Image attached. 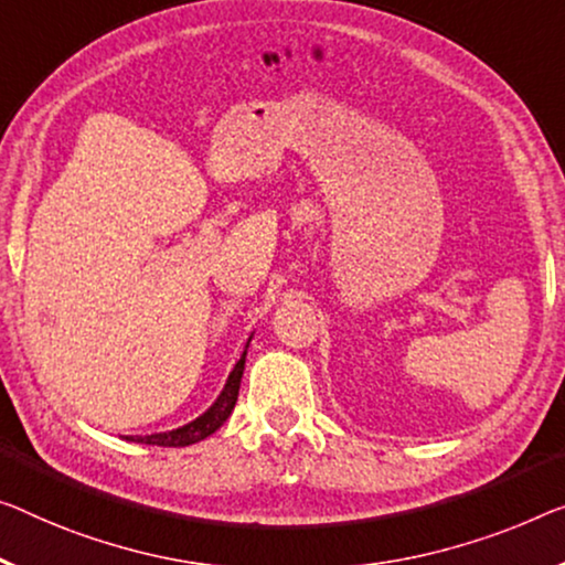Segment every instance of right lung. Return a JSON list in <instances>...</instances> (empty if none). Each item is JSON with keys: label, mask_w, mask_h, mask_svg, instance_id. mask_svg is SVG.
I'll return each instance as SVG.
<instances>
[{"label": "right lung", "mask_w": 565, "mask_h": 565, "mask_svg": "<svg viewBox=\"0 0 565 565\" xmlns=\"http://www.w3.org/2000/svg\"><path fill=\"white\" fill-rule=\"evenodd\" d=\"M254 337V334H250ZM250 337L246 342V350L235 367L231 370L228 381H225L221 395H217L213 406H210L205 414H200L198 418H192L190 424H184L180 428H172V431H159V434H147V436H126V441H137V444H149V446H190L198 444L202 439H207L210 434H215L221 428L228 416L233 414L235 401H238V391H241V377L243 370H246V352L250 344Z\"/></svg>", "instance_id": "right-lung-1"}]
</instances>
